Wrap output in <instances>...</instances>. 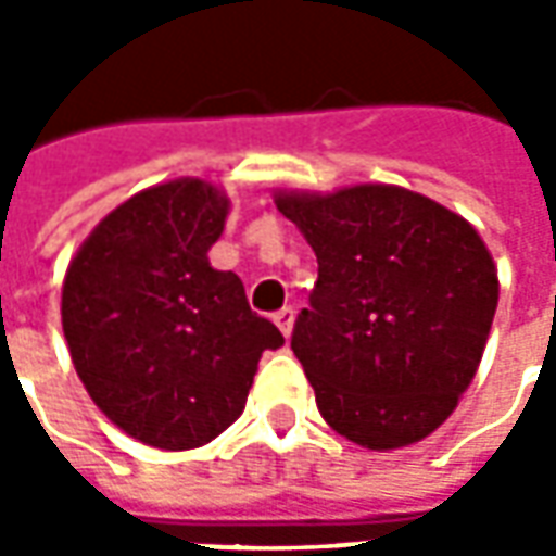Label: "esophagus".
I'll return each instance as SVG.
<instances>
[{"label":"esophagus","instance_id":"obj_1","mask_svg":"<svg viewBox=\"0 0 556 556\" xmlns=\"http://www.w3.org/2000/svg\"><path fill=\"white\" fill-rule=\"evenodd\" d=\"M293 321H296V312H293V306H285L281 312H275V325L281 328V333H285V337H290V333H293Z\"/></svg>","mask_w":556,"mask_h":556}]
</instances>
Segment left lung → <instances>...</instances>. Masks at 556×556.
<instances>
[{"mask_svg":"<svg viewBox=\"0 0 556 556\" xmlns=\"http://www.w3.org/2000/svg\"><path fill=\"white\" fill-rule=\"evenodd\" d=\"M318 260L290 350L328 427L362 448L427 439L458 408L498 306L480 231L399 185L275 191Z\"/></svg>","mask_w":556,"mask_h":556,"instance_id":"8db88e82","label":"left lung"}]
</instances>
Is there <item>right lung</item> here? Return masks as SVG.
Segmentation results:
<instances>
[{"label": "right lung", "instance_id": "1", "mask_svg": "<svg viewBox=\"0 0 556 556\" xmlns=\"http://www.w3.org/2000/svg\"><path fill=\"white\" fill-rule=\"evenodd\" d=\"M231 201L173 179L111 210L79 244L61 288V328L98 408L163 452L201 448L247 405L281 331L250 312L235 271L210 266Z\"/></svg>", "mask_w": 556, "mask_h": 556}]
</instances>
